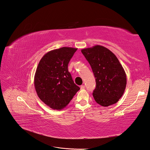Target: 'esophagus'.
Segmentation results:
<instances>
[{
  "label": "esophagus",
  "instance_id": "esophagus-1",
  "mask_svg": "<svg viewBox=\"0 0 150 150\" xmlns=\"http://www.w3.org/2000/svg\"><path fill=\"white\" fill-rule=\"evenodd\" d=\"M80 88H81V89H84V88H85V85H81V86H80Z\"/></svg>",
  "mask_w": 150,
  "mask_h": 150
}]
</instances>
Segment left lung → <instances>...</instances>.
<instances>
[{"instance_id": "left-lung-1", "label": "left lung", "mask_w": 150, "mask_h": 150, "mask_svg": "<svg viewBox=\"0 0 150 150\" xmlns=\"http://www.w3.org/2000/svg\"><path fill=\"white\" fill-rule=\"evenodd\" d=\"M91 66L96 86L92 95L96 103L108 106L117 103L126 86V75L116 56L101 45L81 49Z\"/></svg>"}]
</instances>
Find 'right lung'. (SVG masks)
<instances>
[{
  "label": "right lung",
  "instance_id": "1",
  "mask_svg": "<svg viewBox=\"0 0 150 150\" xmlns=\"http://www.w3.org/2000/svg\"><path fill=\"white\" fill-rule=\"evenodd\" d=\"M77 48L64 47L46 53L36 70L34 84L39 98L54 110L67 105L80 88L72 80L68 64Z\"/></svg>",
  "mask_w": 150,
  "mask_h": 150
}]
</instances>
